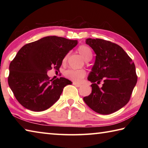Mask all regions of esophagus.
I'll return each mask as SVG.
<instances>
[{"label":"esophagus","mask_w":148,"mask_h":148,"mask_svg":"<svg viewBox=\"0 0 148 148\" xmlns=\"http://www.w3.org/2000/svg\"><path fill=\"white\" fill-rule=\"evenodd\" d=\"M73 85L76 87H78L81 86V84H79L78 83H76V82H73Z\"/></svg>","instance_id":"obj_1"}]
</instances>
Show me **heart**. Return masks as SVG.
Listing matches in <instances>:
<instances>
[{
	"label": "heart",
	"instance_id": "b5f03b06",
	"mask_svg": "<svg viewBox=\"0 0 148 148\" xmlns=\"http://www.w3.org/2000/svg\"><path fill=\"white\" fill-rule=\"evenodd\" d=\"M77 51L79 54L83 57L85 61H89L92 58V53L91 48L86 45H82L77 48ZM66 58L64 59L65 61ZM64 76L67 79L72 80L73 82H79L80 79L83 78L86 76V71L84 70H73L69 69L64 72Z\"/></svg>",
	"mask_w": 148,
	"mask_h": 148
}]
</instances>
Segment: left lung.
Wrapping results in <instances>:
<instances>
[{
	"label": "left lung",
	"instance_id": "left-lung-1",
	"mask_svg": "<svg viewBox=\"0 0 148 148\" xmlns=\"http://www.w3.org/2000/svg\"><path fill=\"white\" fill-rule=\"evenodd\" d=\"M86 43L96 57L87 79L92 92L84 97L90 108L100 114H110L125 106L137 82L136 68L121 46L102 39L87 38ZM101 81L102 88L98 86Z\"/></svg>",
	"mask_w": 148,
	"mask_h": 148
}]
</instances>
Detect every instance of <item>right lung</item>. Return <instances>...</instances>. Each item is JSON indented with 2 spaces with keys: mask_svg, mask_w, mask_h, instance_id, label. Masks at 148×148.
Instances as JSON below:
<instances>
[{
  "mask_svg": "<svg viewBox=\"0 0 148 148\" xmlns=\"http://www.w3.org/2000/svg\"><path fill=\"white\" fill-rule=\"evenodd\" d=\"M77 40L46 36L19 49L9 66L8 85L22 106L34 112L48 109L58 101L64 87L72 84L61 77L49 79L47 72L59 71L62 60Z\"/></svg>",
  "mask_w": 148,
  "mask_h": 148,
  "instance_id": "right-lung-1",
  "label": "right lung"
}]
</instances>
